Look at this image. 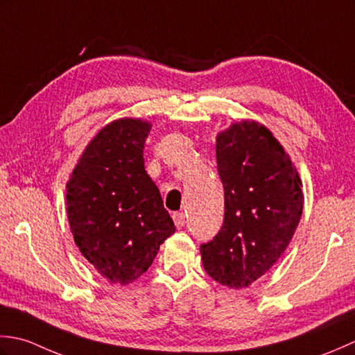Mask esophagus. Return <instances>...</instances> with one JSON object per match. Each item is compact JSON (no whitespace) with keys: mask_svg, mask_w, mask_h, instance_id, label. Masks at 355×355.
<instances>
[{"mask_svg":"<svg viewBox=\"0 0 355 355\" xmlns=\"http://www.w3.org/2000/svg\"><path fill=\"white\" fill-rule=\"evenodd\" d=\"M173 220L178 228H182L185 225V214L184 213H175L173 214Z\"/></svg>","mask_w":355,"mask_h":355,"instance_id":"obj_1","label":"esophagus"}]
</instances>
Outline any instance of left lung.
<instances>
[{
    "label": "left lung",
    "instance_id": "1",
    "mask_svg": "<svg viewBox=\"0 0 355 355\" xmlns=\"http://www.w3.org/2000/svg\"><path fill=\"white\" fill-rule=\"evenodd\" d=\"M225 214L213 241L200 245L207 274L245 288L262 277L291 242L303 209L300 178L268 128L233 124L216 144Z\"/></svg>",
    "mask_w": 355,
    "mask_h": 355
}]
</instances>
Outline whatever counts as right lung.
<instances>
[{"mask_svg": "<svg viewBox=\"0 0 355 355\" xmlns=\"http://www.w3.org/2000/svg\"><path fill=\"white\" fill-rule=\"evenodd\" d=\"M151 125L118 119L96 135L67 184V216L83 256L110 284L127 285L148 270L175 233L157 187L144 167Z\"/></svg>", "mask_w": 355, "mask_h": 355, "instance_id": "add662e5", "label": "right lung"}]
</instances>
